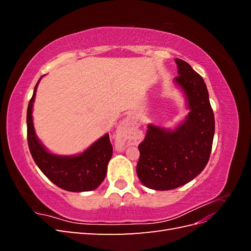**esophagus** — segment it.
<instances>
[{"label":"esophagus","instance_id":"obj_1","mask_svg":"<svg viewBox=\"0 0 251 251\" xmlns=\"http://www.w3.org/2000/svg\"><path fill=\"white\" fill-rule=\"evenodd\" d=\"M133 121L130 117H126V119H124L121 121V124L118 126L117 130V137L119 139L123 140L125 143L130 144L131 140H130V135L132 134L133 131Z\"/></svg>","mask_w":251,"mask_h":251}]
</instances>
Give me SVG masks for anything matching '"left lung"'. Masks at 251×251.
Masks as SVG:
<instances>
[{"label": "left lung", "instance_id": "obj_1", "mask_svg": "<svg viewBox=\"0 0 251 251\" xmlns=\"http://www.w3.org/2000/svg\"><path fill=\"white\" fill-rule=\"evenodd\" d=\"M178 76L175 82L183 92L185 119L174 130L149 125L139 144L137 176L155 191H169L188 183L206 166L215 135V117L204 79L191 65L175 58Z\"/></svg>", "mask_w": 251, "mask_h": 251}]
</instances>
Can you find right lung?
<instances>
[{
	"instance_id": "obj_1",
	"label": "right lung",
	"mask_w": 251,
	"mask_h": 251,
	"mask_svg": "<svg viewBox=\"0 0 251 251\" xmlns=\"http://www.w3.org/2000/svg\"><path fill=\"white\" fill-rule=\"evenodd\" d=\"M27 109V140L34 162L51 182L68 192H90L101 184L113 154L109 134L103 135L78 155L63 156L49 151L37 138L32 109L37 85Z\"/></svg>"
}]
</instances>
